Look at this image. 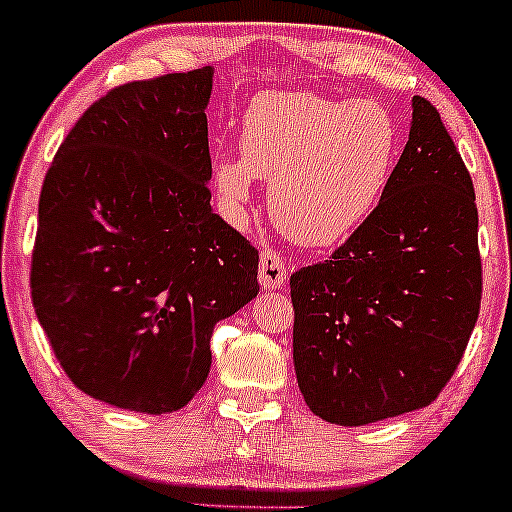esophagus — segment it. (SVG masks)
<instances>
[{"label":"esophagus","mask_w":512,"mask_h":512,"mask_svg":"<svg viewBox=\"0 0 512 512\" xmlns=\"http://www.w3.org/2000/svg\"><path fill=\"white\" fill-rule=\"evenodd\" d=\"M286 261L278 251L266 249L261 251V261H258V283L263 291H276V288L286 286Z\"/></svg>","instance_id":"obj_1"}]
</instances>
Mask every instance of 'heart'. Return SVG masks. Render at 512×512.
<instances>
[{
	"label": "heart",
	"mask_w": 512,
	"mask_h": 512,
	"mask_svg": "<svg viewBox=\"0 0 512 512\" xmlns=\"http://www.w3.org/2000/svg\"><path fill=\"white\" fill-rule=\"evenodd\" d=\"M239 145L241 157H212L224 212L244 217L254 179H263L278 229L295 244L325 249L350 239L379 207L397 165L399 128L374 100L261 93L246 110Z\"/></svg>",
	"instance_id": "heart-1"
}]
</instances>
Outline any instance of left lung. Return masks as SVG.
<instances>
[{"instance_id":"1","label":"left lung","mask_w":512,"mask_h":512,"mask_svg":"<svg viewBox=\"0 0 512 512\" xmlns=\"http://www.w3.org/2000/svg\"><path fill=\"white\" fill-rule=\"evenodd\" d=\"M471 175L426 98L374 214L325 263L291 276L293 362L310 412L365 426L429 407L481 308Z\"/></svg>"}]
</instances>
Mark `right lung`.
Wrapping results in <instances>:
<instances>
[{
    "mask_svg": "<svg viewBox=\"0 0 512 512\" xmlns=\"http://www.w3.org/2000/svg\"><path fill=\"white\" fill-rule=\"evenodd\" d=\"M214 68L113 88L61 142L39 197L31 300L88 397L182 409L214 325L258 295V251L212 209Z\"/></svg>",
    "mask_w": 512,
    "mask_h": 512,
    "instance_id": "add662e5",
    "label": "right lung"
}]
</instances>
